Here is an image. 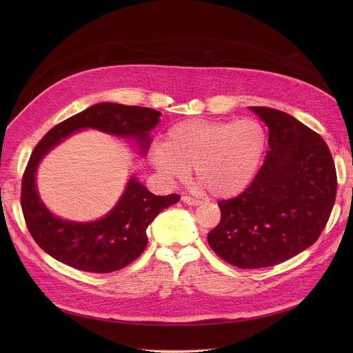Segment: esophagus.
<instances>
[{
	"label": "esophagus",
	"mask_w": 353,
	"mask_h": 353,
	"mask_svg": "<svg viewBox=\"0 0 353 353\" xmlns=\"http://www.w3.org/2000/svg\"><path fill=\"white\" fill-rule=\"evenodd\" d=\"M183 203H185V204H188V205H201V201L199 199H195V198H191V196H188V195H184L183 198Z\"/></svg>",
	"instance_id": "esophagus-1"
}]
</instances>
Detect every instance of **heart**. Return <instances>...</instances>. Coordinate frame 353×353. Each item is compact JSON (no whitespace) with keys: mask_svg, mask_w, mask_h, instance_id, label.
<instances>
[{"mask_svg":"<svg viewBox=\"0 0 353 353\" xmlns=\"http://www.w3.org/2000/svg\"><path fill=\"white\" fill-rule=\"evenodd\" d=\"M265 132L253 120H192L173 127L150 159L168 180H185L194 168L196 183L215 196H234L253 181L260 166Z\"/></svg>","mask_w":353,"mask_h":353,"instance_id":"1","label":"heart"}]
</instances>
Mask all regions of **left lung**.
Masks as SVG:
<instances>
[{
  "label": "left lung",
  "instance_id": "obj_1",
  "mask_svg": "<svg viewBox=\"0 0 353 353\" xmlns=\"http://www.w3.org/2000/svg\"><path fill=\"white\" fill-rule=\"evenodd\" d=\"M268 125L264 165L237 196L218 203L208 233L216 256L241 270L281 264L314 244L336 196V172L325 141L290 114L250 108Z\"/></svg>",
  "mask_w": 353,
  "mask_h": 353
}]
</instances>
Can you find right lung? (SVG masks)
<instances>
[{"label":"right lung","mask_w":353,"mask_h":353,"mask_svg":"<svg viewBox=\"0 0 353 353\" xmlns=\"http://www.w3.org/2000/svg\"><path fill=\"white\" fill-rule=\"evenodd\" d=\"M158 110L117 103L94 105L54 125L36 145L22 177L21 205L29 233L47 254L72 268L93 274L119 271L135 261L148 244L146 228L163 210L176 204L179 194L155 195L131 177L116 208L89 223L63 221L50 214L37 195L34 174L40 159L54 145L79 128H96L134 137L143 152L149 131L159 121Z\"/></svg>","instance_id":"1"}]
</instances>
